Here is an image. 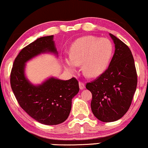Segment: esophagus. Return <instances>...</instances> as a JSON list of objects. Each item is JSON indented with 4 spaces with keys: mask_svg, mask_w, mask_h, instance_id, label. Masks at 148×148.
Instances as JSON below:
<instances>
[{
    "mask_svg": "<svg viewBox=\"0 0 148 148\" xmlns=\"http://www.w3.org/2000/svg\"><path fill=\"white\" fill-rule=\"evenodd\" d=\"M79 88H80L81 90H84V89L85 88V84H84V83L79 82Z\"/></svg>",
    "mask_w": 148,
    "mask_h": 148,
    "instance_id": "1",
    "label": "esophagus"
}]
</instances>
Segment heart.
<instances>
[{
    "mask_svg": "<svg viewBox=\"0 0 148 148\" xmlns=\"http://www.w3.org/2000/svg\"><path fill=\"white\" fill-rule=\"evenodd\" d=\"M113 45L108 38L87 36L78 38L69 48V57L62 60L66 70L74 72L82 64L83 72L88 77L100 76L107 69L113 55Z\"/></svg>",
    "mask_w": 148,
    "mask_h": 148,
    "instance_id": "heart-1",
    "label": "heart"
}]
</instances>
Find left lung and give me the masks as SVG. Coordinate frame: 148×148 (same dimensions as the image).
Returning <instances> with one entry per match:
<instances>
[{
	"label": "left lung",
	"instance_id": "1",
	"mask_svg": "<svg viewBox=\"0 0 148 148\" xmlns=\"http://www.w3.org/2000/svg\"><path fill=\"white\" fill-rule=\"evenodd\" d=\"M115 50L108 69L86 88L92 93L94 116L103 122L121 119L129 110L137 87V74L131 50L110 34Z\"/></svg>",
	"mask_w": 148,
	"mask_h": 148
}]
</instances>
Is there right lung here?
Listing matches in <instances>:
<instances>
[{"mask_svg":"<svg viewBox=\"0 0 148 148\" xmlns=\"http://www.w3.org/2000/svg\"><path fill=\"white\" fill-rule=\"evenodd\" d=\"M53 37H40L24 48L14 60L10 74L11 88L21 108L45 125L64 122L70 113L71 100L79 91L75 78L64 81L51 77L34 85L26 77V63L34 58L48 53L58 57Z\"/></svg>","mask_w":148,"mask_h":148,"instance_id":"right-lung-1","label":"right lung"}]
</instances>
